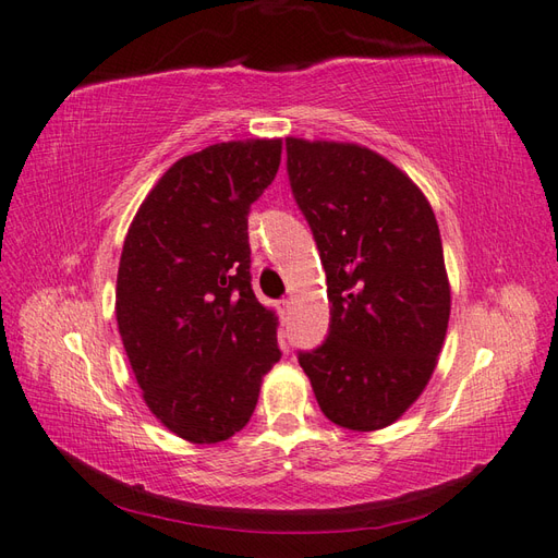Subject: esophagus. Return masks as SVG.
<instances>
[{
	"mask_svg": "<svg viewBox=\"0 0 558 558\" xmlns=\"http://www.w3.org/2000/svg\"><path fill=\"white\" fill-rule=\"evenodd\" d=\"M290 311H292V302H290V300H280V302H278V314H280L282 320L290 316Z\"/></svg>",
	"mask_w": 558,
	"mask_h": 558,
	"instance_id": "1",
	"label": "esophagus"
}]
</instances>
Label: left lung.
<instances>
[{
	"mask_svg": "<svg viewBox=\"0 0 558 558\" xmlns=\"http://www.w3.org/2000/svg\"><path fill=\"white\" fill-rule=\"evenodd\" d=\"M284 147L332 304L326 342L296 359L326 418L380 430L421 397L447 335L435 214L407 173L366 147L300 137Z\"/></svg>",
	"mask_w": 558,
	"mask_h": 558,
	"instance_id": "1",
	"label": "left lung"
}]
</instances>
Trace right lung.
<instances>
[{"instance_id": "1", "label": "right lung", "mask_w": 558, "mask_h": 558, "mask_svg": "<svg viewBox=\"0 0 558 558\" xmlns=\"http://www.w3.org/2000/svg\"><path fill=\"white\" fill-rule=\"evenodd\" d=\"M280 151V140H240L175 161L123 242L116 320L128 361L149 411L194 445L242 430L280 361L276 314L252 290L247 232Z\"/></svg>"}]
</instances>
